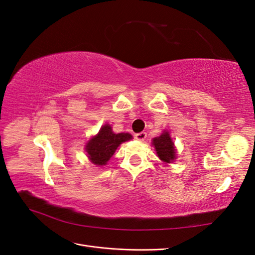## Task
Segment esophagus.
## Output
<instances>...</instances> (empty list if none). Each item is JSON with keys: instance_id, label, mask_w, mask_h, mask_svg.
I'll list each match as a JSON object with an SVG mask.
<instances>
[{"instance_id": "obj_1", "label": "esophagus", "mask_w": 255, "mask_h": 255, "mask_svg": "<svg viewBox=\"0 0 255 255\" xmlns=\"http://www.w3.org/2000/svg\"><path fill=\"white\" fill-rule=\"evenodd\" d=\"M134 138L137 139V140H139V141H144L145 138H146V132H144V131L139 132V133H137V134L134 135Z\"/></svg>"}]
</instances>
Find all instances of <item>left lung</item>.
<instances>
[{"label": "left lung", "mask_w": 255, "mask_h": 255, "mask_svg": "<svg viewBox=\"0 0 255 255\" xmlns=\"http://www.w3.org/2000/svg\"><path fill=\"white\" fill-rule=\"evenodd\" d=\"M152 144L155 147L157 156L165 164L174 162V159H176V147L166 130H164L161 135L153 139Z\"/></svg>", "instance_id": "8db88e82"}]
</instances>
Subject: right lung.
I'll return each instance as SVG.
<instances>
[{
    "mask_svg": "<svg viewBox=\"0 0 255 255\" xmlns=\"http://www.w3.org/2000/svg\"><path fill=\"white\" fill-rule=\"evenodd\" d=\"M132 139V135L128 132L114 133L112 127L106 124L100 129L97 135H94L86 144L87 155L90 162L97 166H104L110 158L113 156L116 149L123 142Z\"/></svg>",
    "mask_w": 255,
    "mask_h": 255,
    "instance_id": "1",
    "label": "right lung"
}]
</instances>
